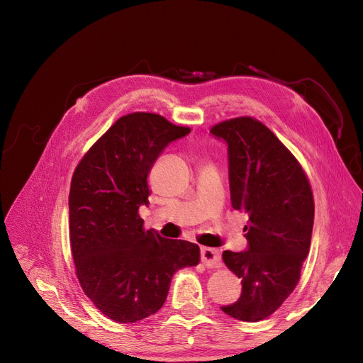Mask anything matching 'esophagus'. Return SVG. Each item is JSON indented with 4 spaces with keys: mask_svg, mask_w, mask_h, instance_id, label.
<instances>
[{
    "mask_svg": "<svg viewBox=\"0 0 363 363\" xmlns=\"http://www.w3.org/2000/svg\"><path fill=\"white\" fill-rule=\"evenodd\" d=\"M201 262L206 268H220L222 266L220 253L216 249H208V247L201 249Z\"/></svg>",
    "mask_w": 363,
    "mask_h": 363,
    "instance_id": "esophagus-1",
    "label": "esophagus"
}]
</instances>
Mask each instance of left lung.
Returning a JSON list of instances; mask_svg holds the SVG:
<instances>
[{
  "mask_svg": "<svg viewBox=\"0 0 363 363\" xmlns=\"http://www.w3.org/2000/svg\"><path fill=\"white\" fill-rule=\"evenodd\" d=\"M211 132L228 144L233 207L249 215L247 250L222 255L226 268L241 279V296L220 309L257 322L271 316L298 284L311 249L312 188L293 152L260 121L234 118Z\"/></svg>",
  "mask_w": 363,
  "mask_h": 363,
  "instance_id": "left-lung-1",
  "label": "left lung"
}]
</instances>
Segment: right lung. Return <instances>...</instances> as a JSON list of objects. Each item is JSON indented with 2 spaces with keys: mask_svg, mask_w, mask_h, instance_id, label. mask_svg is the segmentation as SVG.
Instances as JSON below:
<instances>
[{
  "mask_svg": "<svg viewBox=\"0 0 363 363\" xmlns=\"http://www.w3.org/2000/svg\"><path fill=\"white\" fill-rule=\"evenodd\" d=\"M191 129L160 114L122 116L85 152L69 193L70 250L84 293L108 319L132 323L156 313L170 279L200 262V247L144 228L148 174L163 148Z\"/></svg>",
  "mask_w": 363,
  "mask_h": 363,
  "instance_id": "add662e5",
  "label": "right lung"
}]
</instances>
